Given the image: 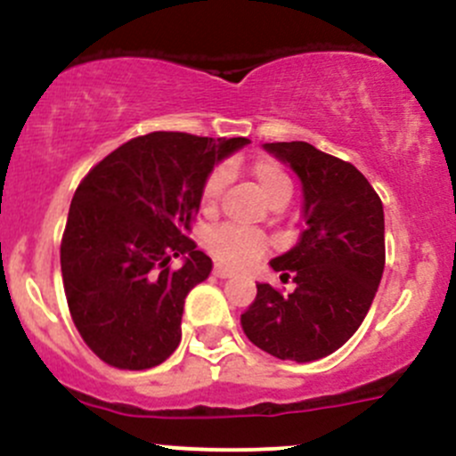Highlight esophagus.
Wrapping results in <instances>:
<instances>
[{
	"instance_id": "esophagus-1",
	"label": "esophagus",
	"mask_w": 456,
	"mask_h": 456,
	"mask_svg": "<svg viewBox=\"0 0 456 456\" xmlns=\"http://www.w3.org/2000/svg\"><path fill=\"white\" fill-rule=\"evenodd\" d=\"M214 275L216 278H220V280H227V278H232V271L227 269V266H223V265H216L214 266Z\"/></svg>"
}]
</instances>
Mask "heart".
<instances>
[{
  "instance_id": "1",
  "label": "heart",
  "mask_w": 456,
  "mask_h": 456,
  "mask_svg": "<svg viewBox=\"0 0 456 456\" xmlns=\"http://www.w3.org/2000/svg\"><path fill=\"white\" fill-rule=\"evenodd\" d=\"M251 176H254L257 190L262 191V196L269 202L291 196V181H289L287 172L275 160L257 159L251 165ZM224 185H227V169H214L200 191V202L205 209H214L218 205ZM205 247L220 265H227L232 269H245V266L254 265L257 257L265 254L266 240L260 233L251 232V229L223 224V227L207 232Z\"/></svg>"
}]
</instances>
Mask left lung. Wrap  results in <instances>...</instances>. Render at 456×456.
<instances>
[{
  "instance_id": "1",
  "label": "left lung",
  "mask_w": 456,
  "mask_h": 456,
  "mask_svg": "<svg viewBox=\"0 0 456 456\" xmlns=\"http://www.w3.org/2000/svg\"><path fill=\"white\" fill-rule=\"evenodd\" d=\"M265 150L300 178L306 227L293 249L269 262L296 291L257 284L240 324L257 348L305 364L344 346L369 314L386 262L384 207L355 165L311 142H265Z\"/></svg>"
}]
</instances>
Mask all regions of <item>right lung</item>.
<instances>
[{"instance_id":"1","label":"right lung","mask_w":456,"mask_h":456,"mask_svg":"<svg viewBox=\"0 0 456 456\" xmlns=\"http://www.w3.org/2000/svg\"><path fill=\"white\" fill-rule=\"evenodd\" d=\"M247 142L151 132L117 147L77 187L63 289L77 330L105 364L145 370L176 351L187 293L214 266L187 236L202 185ZM172 256L183 257L181 270L168 266Z\"/></svg>"}]
</instances>
